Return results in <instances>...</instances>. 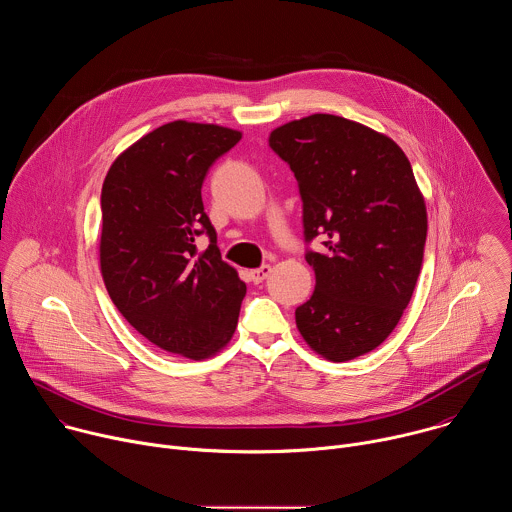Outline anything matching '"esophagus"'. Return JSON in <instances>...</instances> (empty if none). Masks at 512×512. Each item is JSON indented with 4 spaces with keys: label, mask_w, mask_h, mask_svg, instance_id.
<instances>
[{
    "label": "esophagus",
    "mask_w": 512,
    "mask_h": 512,
    "mask_svg": "<svg viewBox=\"0 0 512 512\" xmlns=\"http://www.w3.org/2000/svg\"><path fill=\"white\" fill-rule=\"evenodd\" d=\"M269 273H271V267H269V265H261V267L253 269V271L249 273V277H251V281L257 285V283H263Z\"/></svg>",
    "instance_id": "obj_1"
}]
</instances>
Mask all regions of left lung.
I'll return each mask as SVG.
<instances>
[{
	"instance_id": "left-lung-1",
	"label": "left lung",
	"mask_w": 512,
	"mask_h": 512,
	"mask_svg": "<svg viewBox=\"0 0 512 512\" xmlns=\"http://www.w3.org/2000/svg\"><path fill=\"white\" fill-rule=\"evenodd\" d=\"M294 172L316 289L296 310L304 340L332 362L375 350L397 326L423 265L425 202L399 145L356 121L316 113L269 135Z\"/></svg>"
}]
</instances>
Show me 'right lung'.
Instances as JSON below:
<instances>
[{"label": "right lung", "instance_id": "1", "mask_svg": "<svg viewBox=\"0 0 512 512\" xmlns=\"http://www.w3.org/2000/svg\"><path fill=\"white\" fill-rule=\"evenodd\" d=\"M239 139L221 125L166 123L113 162L101 190V273L115 308L141 336L192 360L231 340L247 291L216 247L200 192Z\"/></svg>", "mask_w": 512, "mask_h": 512}]
</instances>
